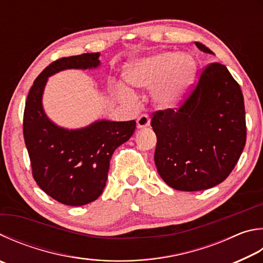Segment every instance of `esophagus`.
Returning a JSON list of instances; mask_svg holds the SVG:
<instances>
[{"instance_id": "obj_1", "label": "esophagus", "mask_w": 263, "mask_h": 263, "mask_svg": "<svg viewBox=\"0 0 263 263\" xmlns=\"http://www.w3.org/2000/svg\"><path fill=\"white\" fill-rule=\"evenodd\" d=\"M151 119L147 115H141L137 118V127L138 128H144L149 125Z\"/></svg>"}]
</instances>
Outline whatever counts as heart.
I'll use <instances>...</instances> for the list:
<instances>
[{
  "mask_svg": "<svg viewBox=\"0 0 263 263\" xmlns=\"http://www.w3.org/2000/svg\"><path fill=\"white\" fill-rule=\"evenodd\" d=\"M197 73V62L187 52L162 51L144 57L125 70L128 84L138 88H153L152 100L157 108L170 110L179 106ZM126 98L132 93L124 90Z\"/></svg>",
  "mask_w": 263,
  "mask_h": 263,
  "instance_id": "heart-1",
  "label": "heart"
}]
</instances>
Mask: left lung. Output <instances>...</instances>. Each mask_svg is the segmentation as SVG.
Returning <instances> with one entry per match:
<instances>
[{
	"mask_svg": "<svg viewBox=\"0 0 263 263\" xmlns=\"http://www.w3.org/2000/svg\"><path fill=\"white\" fill-rule=\"evenodd\" d=\"M195 46L214 55L200 42ZM151 125L161 178L178 191L211 189L230 175L245 147L244 97L227 66L212 63L183 106L156 111Z\"/></svg>",
	"mask_w": 263,
	"mask_h": 263,
	"instance_id": "obj_1",
	"label": "left lung"
}]
</instances>
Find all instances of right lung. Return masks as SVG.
<instances>
[{
    "label": "right lung",
    "mask_w": 263,
    "mask_h": 263,
    "mask_svg": "<svg viewBox=\"0 0 263 263\" xmlns=\"http://www.w3.org/2000/svg\"><path fill=\"white\" fill-rule=\"evenodd\" d=\"M99 57L100 52H87L52 62L34 80L25 103L23 131L33 177L44 192L66 206H83L101 195L114 152L136 128V121L98 119L69 130L45 112L42 97L50 76L69 69H97L101 65Z\"/></svg>",
    "instance_id": "1"
}]
</instances>
